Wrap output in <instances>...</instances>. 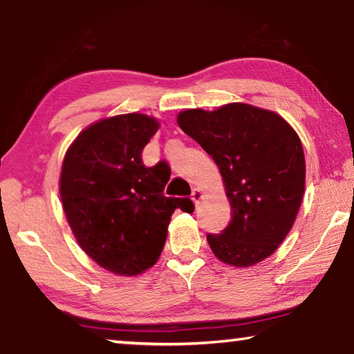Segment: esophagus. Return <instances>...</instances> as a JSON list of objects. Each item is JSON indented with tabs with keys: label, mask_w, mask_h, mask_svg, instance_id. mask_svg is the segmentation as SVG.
<instances>
[{
	"label": "esophagus",
	"mask_w": 354,
	"mask_h": 354,
	"mask_svg": "<svg viewBox=\"0 0 354 354\" xmlns=\"http://www.w3.org/2000/svg\"><path fill=\"white\" fill-rule=\"evenodd\" d=\"M192 200H194V203H195V206H198L200 205V201L203 200V192L200 190V189H194L192 190Z\"/></svg>",
	"instance_id": "1"
}]
</instances>
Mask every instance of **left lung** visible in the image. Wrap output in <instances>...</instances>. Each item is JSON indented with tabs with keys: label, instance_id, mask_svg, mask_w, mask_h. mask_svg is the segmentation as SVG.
Segmentation results:
<instances>
[{
	"label": "left lung",
	"instance_id": "left-lung-1",
	"mask_svg": "<svg viewBox=\"0 0 354 354\" xmlns=\"http://www.w3.org/2000/svg\"><path fill=\"white\" fill-rule=\"evenodd\" d=\"M178 124L212 156L225 181L231 221L207 243L221 262L250 267L274 253L295 221L306 164L299 137L274 112L232 103L189 109Z\"/></svg>",
	"mask_w": 354,
	"mask_h": 354
}]
</instances>
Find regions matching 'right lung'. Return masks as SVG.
<instances>
[{
  "label": "right lung",
  "mask_w": 354,
  "mask_h": 354,
  "mask_svg": "<svg viewBox=\"0 0 354 354\" xmlns=\"http://www.w3.org/2000/svg\"><path fill=\"white\" fill-rule=\"evenodd\" d=\"M158 128L143 113L101 120L77 136L62 164L61 198L77 243L124 277L154 266L176 207L194 209L190 198L165 196L170 176L142 162Z\"/></svg>",
  "instance_id": "obj_1"
}]
</instances>
